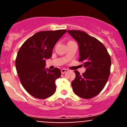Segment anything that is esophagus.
I'll return each mask as SVG.
<instances>
[{
	"label": "esophagus",
	"mask_w": 127,
	"mask_h": 127,
	"mask_svg": "<svg viewBox=\"0 0 127 127\" xmlns=\"http://www.w3.org/2000/svg\"><path fill=\"white\" fill-rule=\"evenodd\" d=\"M66 71H67V69H62L61 70V74H64Z\"/></svg>",
	"instance_id": "1"
}]
</instances>
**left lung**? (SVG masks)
Instances as JSON below:
<instances>
[{
	"label": "left lung",
	"mask_w": 127,
	"mask_h": 127,
	"mask_svg": "<svg viewBox=\"0 0 127 127\" xmlns=\"http://www.w3.org/2000/svg\"><path fill=\"white\" fill-rule=\"evenodd\" d=\"M67 32L77 42L79 61L84 63L86 68L82 75L74 71L72 90L80 98L90 99L99 94L106 85L110 75L111 57L104 45L96 38L82 31L69 30Z\"/></svg>",
	"instance_id": "1"
}]
</instances>
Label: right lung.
<instances>
[{"label": "right lung", "instance_id": "1", "mask_svg": "<svg viewBox=\"0 0 127 127\" xmlns=\"http://www.w3.org/2000/svg\"><path fill=\"white\" fill-rule=\"evenodd\" d=\"M67 31L38 32L24 42L18 52L15 65L20 82L28 93L38 99L54 94L60 69H45L47 59L52 55L55 43Z\"/></svg>", "mask_w": 127, "mask_h": 127}]
</instances>
